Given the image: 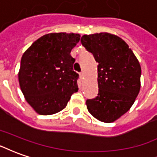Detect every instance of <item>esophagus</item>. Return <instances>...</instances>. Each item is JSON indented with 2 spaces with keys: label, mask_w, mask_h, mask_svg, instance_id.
Listing matches in <instances>:
<instances>
[{
  "label": "esophagus",
  "mask_w": 157,
  "mask_h": 157,
  "mask_svg": "<svg viewBox=\"0 0 157 157\" xmlns=\"http://www.w3.org/2000/svg\"><path fill=\"white\" fill-rule=\"evenodd\" d=\"M79 75H80V78L83 79V76H84V73H83V72H81V73L79 74Z\"/></svg>",
  "instance_id": "obj_1"
}]
</instances>
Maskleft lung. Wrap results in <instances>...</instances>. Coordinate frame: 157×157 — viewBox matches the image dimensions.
<instances>
[{
    "instance_id": "8db88e82",
    "label": "left lung",
    "mask_w": 157,
    "mask_h": 157,
    "mask_svg": "<svg viewBox=\"0 0 157 157\" xmlns=\"http://www.w3.org/2000/svg\"><path fill=\"white\" fill-rule=\"evenodd\" d=\"M81 42L98 63V94L86 100L87 109L99 121L112 123L128 112L138 96L140 65L128 45L114 34H86Z\"/></svg>"
}]
</instances>
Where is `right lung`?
<instances>
[{"label": "right lung", "mask_w": 157, "mask_h": 157, "mask_svg": "<svg viewBox=\"0 0 157 157\" xmlns=\"http://www.w3.org/2000/svg\"><path fill=\"white\" fill-rule=\"evenodd\" d=\"M79 33H51L37 39L22 55L19 85L36 113L50 115L65 109L78 91L79 75L73 70L71 49Z\"/></svg>", "instance_id": "1"}]
</instances>
